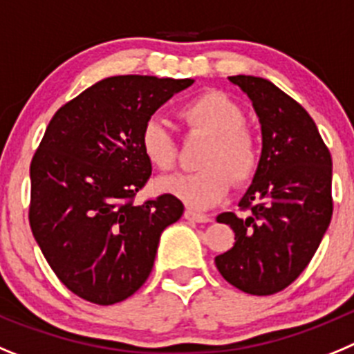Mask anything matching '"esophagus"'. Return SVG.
<instances>
[{"mask_svg": "<svg viewBox=\"0 0 354 354\" xmlns=\"http://www.w3.org/2000/svg\"><path fill=\"white\" fill-rule=\"evenodd\" d=\"M185 218L190 222H199V224H205V222H212V215H205V213H197L194 212V209H187L185 212Z\"/></svg>", "mask_w": 354, "mask_h": 354, "instance_id": "1", "label": "esophagus"}]
</instances>
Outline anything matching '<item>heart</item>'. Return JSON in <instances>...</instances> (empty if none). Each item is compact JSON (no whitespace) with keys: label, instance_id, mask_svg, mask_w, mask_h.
<instances>
[{"label":"heart","instance_id":"obj_1","mask_svg":"<svg viewBox=\"0 0 354 354\" xmlns=\"http://www.w3.org/2000/svg\"><path fill=\"white\" fill-rule=\"evenodd\" d=\"M189 136L208 138L199 164L205 169L176 174L158 181V190L176 197L194 209H208L222 203L232 187L252 180L259 167V146L248 132L247 116L236 102L221 91H206L185 102L178 109ZM139 146L158 171H171L178 160L173 133L157 120H149L141 130Z\"/></svg>","mask_w":354,"mask_h":354}]
</instances>
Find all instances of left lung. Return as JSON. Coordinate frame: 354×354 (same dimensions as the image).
<instances>
[{
	"label": "left lung",
	"instance_id": "left-lung-1",
	"mask_svg": "<svg viewBox=\"0 0 354 354\" xmlns=\"http://www.w3.org/2000/svg\"><path fill=\"white\" fill-rule=\"evenodd\" d=\"M252 100L263 153L240 212L216 222L234 231V245L215 257L221 275L240 291L268 296L292 284L316 254L333 213L332 155L310 114L273 82L232 75Z\"/></svg>",
	"mask_w": 354,
	"mask_h": 354
}]
</instances>
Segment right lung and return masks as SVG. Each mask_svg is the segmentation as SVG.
<instances>
[{"label":"right lung","instance_id":"obj_1","mask_svg":"<svg viewBox=\"0 0 354 354\" xmlns=\"http://www.w3.org/2000/svg\"><path fill=\"white\" fill-rule=\"evenodd\" d=\"M192 82L107 77L47 125L30 167V225L53 272L82 300L113 305L132 296L151 273L162 231L183 215L169 194L133 199L151 174L142 127Z\"/></svg>","mask_w":354,"mask_h":354}]
</instances>
